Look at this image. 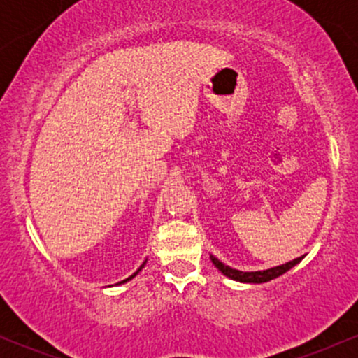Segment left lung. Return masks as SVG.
<instances>
[{
	"label": "left lung",
	"mask_w": 358,
	"mask_h": 358,
	"mask_svg": "<svg viewBox=\"0 0 358 358\" xmlns=\"http://www.w3.org/2000/svg\"><path fill=\"white\" fill-rule=\"evenodd\" d=\"M210 259L212 262L215 264V268L220 271L224 276L234 279V281H241V282H254V285H259V282H268L271 279L281 276V274H285L286 271H289L293 266H296L299 261H301V257H296L293 259V261L286 262V264H281V266H276V268H271V269H266V271H252V273H242V271H237V269H232L229 268V266H225L224 262H220L219 259L213 257L210 254Z\"/></svg>",
	"instance_id": "obj_1"
}]
</instances>
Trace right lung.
I'll return each instance as SVG.
<instances>
[{"label":"right lung","instance_id":"obj_1","mask_svg":"<svg viewBox=\"0 0 358 358\" xmlns=\"http://www.w3.org/2000/svg\"><path fill=\"white\" fill-rule=\"evenodd\" d=\"M145 264H146V261H145V262H143V264H141V268H139V269L136 271V273H134V274H133V276H129V278H127V279H124V281H121V282H126V281H129V279H133V278H134V276H136V274L139 273V271H141L143 268H145Z\"/></svg>","mask_w":358,"mask_h":358}]
</instances>
